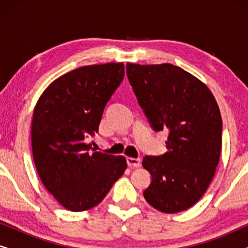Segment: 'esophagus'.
<instances>
[{
	"label": "esophagus",
	"instance_id": "esophagus-1",
	"mask_svg": "<svg viewBox=\"0 0 248 248\" xmlns=\"http://www.w3.org/2000/svg\"><path fill=\"white\" fill-rule=\"evenodd\" d=\"M126 162L128 167H140L141 166V159L140 158H132V157H127L126 158Z\"/></svg>",
	"mask_w": 248,
	"mask_h": 248
}]
</instances>
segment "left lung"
Returning a JSON list of instances; mask_svg holds the SVG:
<instances>
[{
  "mask_svg": "<svg viewBox=\"0 0 248 248\" xmlns=\"http://www.w3.org/2000/svg\"><path fill=\"white\" fill-rule=\"evenodd\" d=\"M126 74L154 130L168 131L167 151L142 161L151 174L144 199L164 213L187 210L208 189L219 164L218 104L205 83L172 64L127 63Z\"/></svg>",
  "mask_w": 248,
  "mask_h": 248,
  "instance_id": "1",
  "label": "left lung"
}]
</instances>
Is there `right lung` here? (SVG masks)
<instances>
[{
	"label": "right lung",
	"instance_id": "obj_1",
	"mask_svg": "<svg viewBox=\"0 0 248 248\" xmlns=\"http://www.w3.org/2000/svg\"><path fill=\"white\" fill-rule=\"evenodd\" d=\"M123 63L86 65L54 80L33 109L31 147L47 191L64 208L86 211L103 201L126 169L123 155L91 152L105 106L124 78Z\"/></svg>",
	"mask_w": 248,
	"mask_h": 248
}]
</instances>
